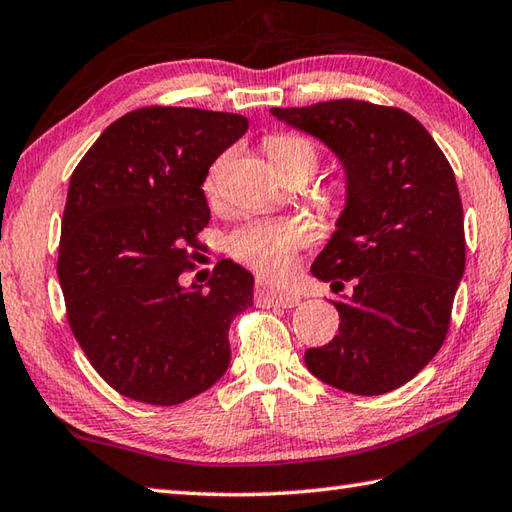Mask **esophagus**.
<instances>
[{"label":"esophagus","instance_id":"1","mask_svg":"<svg viewBox=\"0 0 512 512\" xmlns=\"http://www.w3.org/2000/svg\"><path fill=\"white\" fill-rule=\"evenodd\" d=\"M255 297H257L259 304H268V306L295 308L299 304L297 293H290V290H279V288H273V286H268L264 282H257Z\"/></svg>","mask_w":512,"mask_h":512}]
</instances>
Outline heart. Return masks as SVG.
Masks as SVG:
<instances>
[{"instance_id": "heart-1", "label": "heart", "mask_w": 512, "mask_h": 512, "mask_svg": "<svg viewBox=\"0 0 512 512\" xmlns=\"http://www.w3.org/2000/svg\"><path fill=\"white\" fill-rule=\"evenodd\" d=\"M268 159L273 162L279 175L302 170L308 177L315 173L319 155L315 146L304 137L295 135H273L264 142ZM224 157H219L208 168L204 177V193L208 197L217 195L219 173H222ZM310 230L297 219H255L228 237L230 255L239 262L259 270L264 275H282L293 266L295 253L308 244Z\"/></svg>"}]
</instances>
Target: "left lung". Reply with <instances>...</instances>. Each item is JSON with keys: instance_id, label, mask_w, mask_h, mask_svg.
Instances as JSON below:
<instances>
[{"instance_id": "1", "label": "left lung", "mask_w": 512, "mask_h": 512, "mask_svg": "<svg viewBox=\"0 0 512 512\" xmlns=\"http://www.w3.org/2000/svg\"><path fill=\"white\" fill-rule=\"evenodd\" d=\"M270 113L324 142L346 173V206L310 270L333 286L350 282L353 293L330 299L339 333L306 350V368L346 393H390L437 355L448 333L466 266L453 168L406 110L333 99Z\"/></svg>"}]
</instances>
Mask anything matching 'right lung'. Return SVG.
Returning a JSON list of instances; mask_svg holds the SVG:
<instances>
[{
	"instance_id": "1",
	"label": "right lung",
	"mask_w": 512,
	"mask_h": 512,
	"mask_svg": "<svg viewBox=\"0 0 512 512\" xmlns=\"http://www.w3.org/2000/svg\"><path fill=\"white\" fill-rule=\"evenodd\" d=\"M246 130L235 113L139 108L70 177L57 259L68 324L104 382L135 402L182 404L228 370V328L253 306V275L233 262L206 286L179 275L210 222L208 168Z\"/></svg>"
}]
</instances>
